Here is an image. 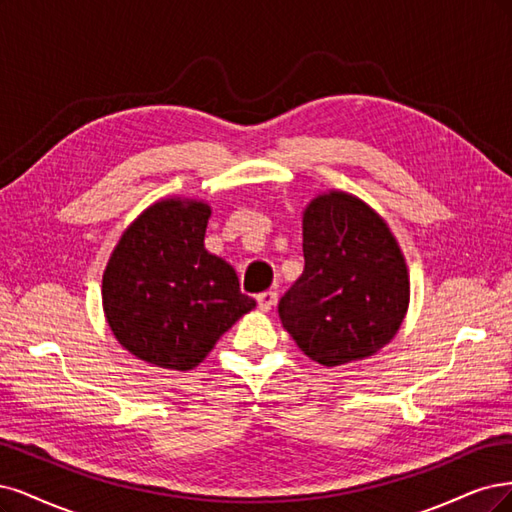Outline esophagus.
Returning <instances> with one entry per match:
<instances>
[{"mask_svg": "<svg viewBox=\"0 0 512 512\" xmlns=\"http://www.w3.org/2000/svg\"><path fill=\"white\" fill-rule=\"evenodd\" d=\"M255 300H257V308H259V310L268 312V310H272V306L276 304V291H263V293L257 295Z\"/></svg>", "mask_w": 512, "mask_h": 512, "instance_id": "34e87169", "label": "esophagus"}]
</instances>
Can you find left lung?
<instances>
[{
    "label": "left lung",
    "mask_w": 512,
    "mask_h": 512,
    "mask_svg": "<svg viewBox=\"0 0 512 512\" xmlns=\"http://www.w3.org/2000/svg\"><path fill=\"white\" fill-rule=\"evenodd\" d=\"M304 272L278 302L302 353L342 366L381 351L410 300L406 261L391 229L359 197L321 193L304 210Z\"/></svg>",
    "instance_id": "1"
}]
</instances>
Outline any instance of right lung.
I'll list each match as a JSON object with an SVG mask.
<instances>
[{
	"label": "right lung",
	"mask_w": 512,
	"mask_h": 512,
	"mask_svg": "<svg viewBox=\"0 0 512 512\" xmlns=\"http://www.w3.org/2000/svg\"><path fill=\"white\" fill-rule=\"evenodd\" d=\"M210 206L161 200L114 246L102 280L106 321L125 349L166 370H193L255 300L204 249Z\"/></svg>",
	"instance_id": "obj_1"
}]
</instances>
